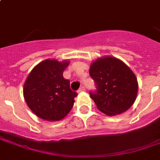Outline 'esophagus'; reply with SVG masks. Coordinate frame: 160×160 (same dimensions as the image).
I'll return each instance as SVG.
<instances>
[{"instance_id":"34e87169","label":"esophagus","mask_w":160,"mask_h":160,"mask_svg":"<svg viewBox=\"0 0 160 160\" xmlns=\"http://www.w3.org/2000/svg\"><path fill=\"white\" fill-rule=\"evenodd\" d=\"M85 88L84 87V86H81V87L78 90V93H80V92H83V91H85Z\"/></svg>"}]
</instances>
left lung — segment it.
I'll return each instance as SVG.
<instances>
[{
	"label": "left lung",
	"mask_w": 160,
	"mask_h": 160,
	"mask_svg": "<svg viewBox=\"0 0 160 160\" xmlns=\"http://www.w3.org/2000/svg\"><path fill=\"white\" fill-rule=\"evenodd\" d=\"M90 75L97 90L90 97L98 109L109 116L122 114L134 103L138 81L134 72L122 60L113 56L98 58L91 63Z\"/></svg>",
	"instance_id": "8db88e82"
}]
</instances>
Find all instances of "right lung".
<instances>
[{
  "label": "right lung",
  "mask_w": 160,
  "mask_h": 160,
  "mask_svg": "<svg viewBox=\"0 0 160 160\" xmlns=\"http://www.w3.org/2000/svg\"><path fill=\"white\" fill-rule=\"evenodd\" d=\"M69 60L47 59L32 69L26 78L23 95L36 116L47 121L64 119L71 110L77 93L70 90V81L63 77Z\"/></svg>",
  "instance_id": "add662e5"
}]
</instances>
